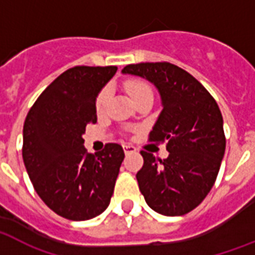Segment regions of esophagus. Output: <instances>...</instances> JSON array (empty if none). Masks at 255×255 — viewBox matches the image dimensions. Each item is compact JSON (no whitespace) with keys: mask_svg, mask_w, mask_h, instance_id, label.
I'll use <instances>...</instances> for the list:
<instances>
[{"mask_svg":"<svg viewBox=\"0 0 255 255\" xmlns=\"http://www.w3.org/2000/svg\"><path fill=\"white\" fill-rule=\"evenodd\" d=\"M124 151H125V154H133V153L137 151V149L133 145H125L124 146Z\"/></svg>","mask_w":255,"mask_h":255,"instance_id":"esophagus-1","label":"esophagus"}]
</instances>
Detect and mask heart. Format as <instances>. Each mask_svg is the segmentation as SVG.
<instances>
[{"label": "heart", "mask_w": 255, "mask_h": 255, "mask_svg": "<svg viewBox=\"0 0 255 255\" xmlns=\"http://www.w3.org/2000/svg\"><path fill=\"white\" fill-rule=\"evenodd\" d=\"M125 90L126 93L129 94V97L133 100V102L135 100H138L139 97L145 96V94H151V89L145 81L141 80H129L125 84ZM110 96V89L105 88L101 90V93L97 97L96 101V108L97 112H102L104 108H105L106 102L109 100Z\"/></svg>", "instance_id": "heart-1"}]
</instances>
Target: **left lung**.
Listing matches in <instances>:
<instances>
[{
  "mask_svg": "<svg viewBox=\"0 0 255 255\" xmlns=\"http://www.w3.org/2000/svg\"><path fill=\"white\" fill-rule=\"evenodd\" d=\"M122 74L151 82L162 104L149 138L166 142L169 157L162 161L141 151L139 190L154 212L183 216L205 199L220 171L226 147L220 108L194 77L169 62L128 65Z\"/></svg>",
  "mask_w": 255,
  "mask_h": 255,
  "instance_id": "left-lung-1",
  "label": "left lung"
}]
</instances>
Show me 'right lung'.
<instances>
[{
    "instance_id": "right-lung-1",
    "label": "right lung",
    "mask_w": 255,
    "mask_h": 255,
    "mask_svg": "<svg viewBox=\"0 0 255 255\" xmlns=\"http://www.w3.org/2000/svg\"><path fill=\"white\" fill-rule=\"evenodd\" d=\"M117 66H76L49 85L23 124L22 157L37 194L47 208L72 221L100 216L109 206L125 153L108 143L92 154L86 125L97 122L96 100Z\"/></svg>"
}]
</instances>
